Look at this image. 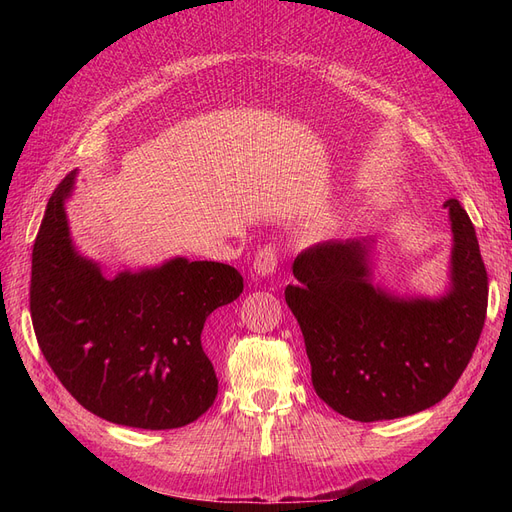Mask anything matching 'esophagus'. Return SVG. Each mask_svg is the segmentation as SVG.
<instances>
[{
	"instance_id": "esophagus-1",
	"label": "esophagus",
	"mask_w": 512,
	"mask_h": 512,
	"mask_svg": "<svg viewBox=\"0 0 512 512\" xmlns=\"http://www.w3.org/2000/svg\"><path fill=\"white\" fill-rule=\"evenodd\" d=\"M277 269V252L273 245H265L254 258V273L260 277H269Z\"/></svg>"
}]
</instances>
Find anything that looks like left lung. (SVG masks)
Listing matches in <instances>:
<instances>
[{
  "label": "left lung",
  "mask_w": 512,
  "mask_h": 512,
  "mask_svg": "<svg viewBox=\"0 0 512 512\" xmlns=\"http://www.w3.org/2000/svg\"><path fill=\"white\" fill-rule=\"evenodd\" d=\"M453 247L438 297H399L374 284V239L301 252L286 303L303 331L318 397L374 423L436 406L468 367L487 316V271L459 200H446Z\"/></svg>",
  "instance_id": "obj_1"
}]
</instances>
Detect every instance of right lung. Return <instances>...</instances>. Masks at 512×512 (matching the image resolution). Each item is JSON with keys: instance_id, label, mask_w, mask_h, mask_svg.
I'll return each mask as SVG.
<instances>
[{"instance_id": "add662e5", "label": "right lung", "mask_w": 512, "mask_h": 512, "mask_svg": "<svg viewBox=\"0 0 512 512\" xmlns=\"http://www.w3.org/2000/svg\"><path fill=\"white\" fill-rule=\"evenodd\" d=\"M76 170L46 205L32 254L29 309L38 346L66 391L96 416L138 429H177L218 395L203 329L243 292L241 273L175 256L106 277L76 252L66 200Z\"/></svg>"}]
</instances>
